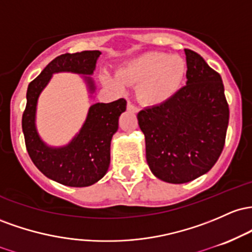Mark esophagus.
<instances>
[{
    "instance_id": "1",
    "label": "esophagus",
    "mask_w": 252,
    "mask_h": 252,
    "mask_svg": "<svg viewBox=\"0 0 252 252\" xmlns=\"http://www.w3.org/2000/svg\"><path fill=\"white\" fill-rule=\"evenodd\" d=\"M127 109H128V111H131V112H133V113H137L138 111H139V108H138L137 106H135L134 103H132V102H127Z\"/></svg>"
}]
</instances>
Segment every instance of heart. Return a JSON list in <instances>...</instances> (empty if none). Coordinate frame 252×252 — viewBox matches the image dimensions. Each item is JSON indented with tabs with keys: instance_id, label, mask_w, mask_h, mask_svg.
Here are the masks:
<instances>
[{
	"instance_id": "1",
	"label": "heart",
	"mask_w": 252,
	"mask_h": 252,
	"mask_svg": "<svg viewBox=\"0 0 252 252\" xmlns=\"http://www.w3.org/2000/svg\"><path fill=\"white\" fill-rule=\"evenodd\" d=\"M186 62L168 53H143L124 64L117 77H104L113 88L123 90L125 84L138 86V97L145 104H162L179 92L185 80Z\"/></svg>"
}]
</instances>
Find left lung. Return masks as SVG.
<instances>
[{"label": "left lung", "mask_w": 252, "mask_h": 252, "mask_svg": "<svg viewBox=\"0 0 252 252\" xmlns=\"http://www.w3.org/2000/svg\"><path fill=\"white\" fill-rule=\"evenodd\" d=\"M185 52L187 84L137 115L150 170L169 183L189 182L211 170L224 149L230 117L219 73L199 53Z\"/></svg>", "instance_id": "obj_1"}]
</instances>
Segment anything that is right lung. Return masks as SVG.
<instances>
[{"label": "right lung", "instance_id": "1", "mask_svg": "<svg viewBox=\"0 0 252 252\" xmlns=\"http://www.w3.org/2000/svg\"><path fill=\"white\" fill-rule=\"evenodd\" d=\"M100 51L64 53L50 62L27 89V103L22 114V131L31 159L49 179L69 187H88L101 180L111 162V140L118 129L119 117L126 111V100L119 98L109 103H95L77 137L67 146L53 149L45 145L35 129L34 118L38 96L55 72L71 71L92 75ZM87 78L89 89L94 82Z\"/></svg>", "mask_w": 252, "mask_h": 252}]
</instances>
